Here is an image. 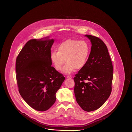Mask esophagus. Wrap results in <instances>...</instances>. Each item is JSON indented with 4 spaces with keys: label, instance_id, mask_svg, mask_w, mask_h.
I'll return each mask as SVG.
<instances>
[{
    "label": "esophagus",
    "instance_id": "34e87169",
    "mask_svg": "<svg viewBox=\"0 0 132 132\" xmlns=\"http://www.w3.org/2000/svg\"><path fill=\"white\" fill-rule=\"evenodd\" d=\"M72 77L71 76H67V78H72Z\"/></svg>",
    "mask_w": 132,
    "mask_h": 132
}]
</instances>
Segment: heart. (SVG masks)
<instances>
[{
  "mask_svg": "<svg viewBox=\"0 0 132 132\" xmlns=\"http://www.w3.org/2000/svg\"><path fill=\"white\" fill-rule=\"evenodd\" d=\"M57 50L51 53V61L58 71L62 70L66 61L64 71L67 73L82 68L89 53V45L83 40H66L59 45Z\"/></svg>",
  "mask_w": 132,
  "mask_h": 132,
  "instance_id": "obj_1",
  "label": "heart"
}]
</instances>
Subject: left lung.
<instances>
[{
    "label": "left lung",
    "instance_id": "obj_1",
    "mask_svg": "<svg viewBox=\"0 0 132 132\" xmlns=\"http://www.w3.org/2000/svg\"><path fill=\"white\" fill-rule=\"evenodd\" d=\"M92 43L84 67L74 78L76 100L87 112L101 107L112 91L113 65L106 45L100 38L86 35Z\"/></svg>",
    "mask_w": 132,
    "mask_h": 132
}]
</instances>
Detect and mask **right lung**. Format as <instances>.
<instances>
[{
    "label": "right lung",
    "instance_id": "right-lung-1",
    "mask_svg": "<svg viewBox=\"0 0 132 132\" xmlns=\"http://www.w3.org/2000/svg\"><path fill=\"white\" fill-rule=\"evenodd\" d=\"M53 39H31L23 47L16 60V80L19 93L34 109L44 111L56 101V93L65 80L51 66Z\"/></svg>",
    "mask_w": 132,
    "mask_h": 132
}]
</instances>
